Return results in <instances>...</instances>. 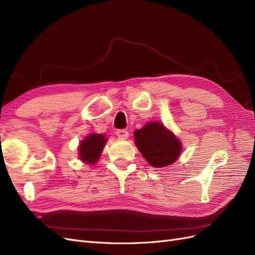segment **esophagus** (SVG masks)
<instances>
[{"label": "esophagus", "mask_w": 255, "mask_h": 255, "mask_svg": "<svg viewBox=\"0 0 255 255\" xmlns=\"http://www.w3.org/2000/svg\"><path fill=\"white\" fill-rule=\"evenodd\" d=\"M116 134H117V136L121 138V139H126V138L128 137V132L127 129H118Z\"/></svg>", "instance_id": "34e87169"}]
</instances>
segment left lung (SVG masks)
<instances>
[{
  "instance_id": "obj_1",
  "label": "left lung",
  "mask_w": 255,
  "mask_h": 255,
  "mask_svg": "<svg viewBox=\"0 0 255 255\" xmlns=\"http://www.w3.org/2000/svg\"><path fill=\"white\" fill-rule=\"evenodd\" d=\"M135 144L148 163L155 168L171 165L180 156L182 143L163 123L148 122L134 132Z\"/></svg>"
}]
</instances>
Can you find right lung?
Listing matches in <instances>:
<instances>
[{"label":"right lung","instance_id":"add662e5","mask_svg":"<svg viewBox=\"0 0 255 255\" xmlns=\"http://www.w3.org/2000/svg\"><path fill=\"white\" fill-rule=\"evenodd\" d=\"M106 141L105 135L97 133L88 135L81 141L79 146L81 160L90 165L96 164V161L99 160L100 155H101Z\"/></svg>","mask_w":255,"mask_h":255}]
</instances>
